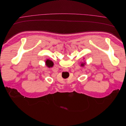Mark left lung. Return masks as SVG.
Returning <instances> with one entry per match:
<instances>
[{"instance_id":"1","label":"left lung","mask_w":126,"mask_h":126,"mask_svg":"<svg viewBox=\"0 0 126 126\" xmlns=\"http://www.w3.org/2000/svg\"><path fill=\"white\" fill-rule=\"evenodd\" d=\"M84 59V58H83ZM85 63H81V64H80V66L81 67H83L85 66Z\"/></svg>"}]
</instances>
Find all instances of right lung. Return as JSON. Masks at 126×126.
I'll use <instances>...</instances> for the list:
<instances>
[{
    "instance_id": "obj_1",
    "label": "right lung",
    "mask_w": 126,
    "mask_h": 126,
    "mask_svg": "<svg viewBox=\"0 0 126 126\" xmlns=\"http://www.w3.org/2000/svg\"><path fill=\"white\" fill-rule=\"evenodd\" d=\"M45 64L48 68H51L54 66V63L52 62V61L48 59L45 61Z\"/></svg>"
}]
</instances>
